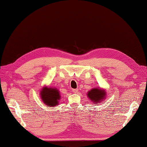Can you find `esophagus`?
I'll list each match as a JSON object with an SVG mask.
<instances>
[{
  "label": "esophagus",
  "instance_id": "1",
  "mask_svg": "<svg viewBox=\"0 0 147 147\" xmlns=\"http://www.w3.org/2000/svg\"><path fill=\"white\" fill-rule=\"evenodd\" d=\"M73 93H78V88H76V89H73Z\"/></svg>",
  "mask_w": 147,
  "mask_h": 147
}]
</instances>
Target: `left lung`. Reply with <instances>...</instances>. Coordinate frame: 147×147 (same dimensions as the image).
<instances>
[{"instance_id": "left-lung-1", "label": "left lung", "mask_w": 147, "mask_h": 147, "mask_svg": "<svg viewBox=\"0 0 147 147\" xmlns=\"http://www.w3.org/2000/svg\"><path fill=\"white\" fill-rule=\"evenodd\" d=\"M105 90L98 88L90 90L87 93L88 98L95 104H97V103H102V101L105 98Z\"/></svg>"}]
</instances>
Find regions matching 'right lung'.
Returning <instances> with one entry per match:
<instances>
[{"label":"right lung","mask_w":147,"mask_h":147,"mask_svg":"<svg viewBox=\"0 0 147 147\" xmlns=\"http://www.w3.org/2000/svg\"><path fill=\"white\" fill-rule=\"evenodd\" d=\"M40 96L44 104L48 107H55L59 104L61 99L59 91L55 88L45 86L40 91Z\"/></svg>","instance_id":"obj_1"}]
</instances>
